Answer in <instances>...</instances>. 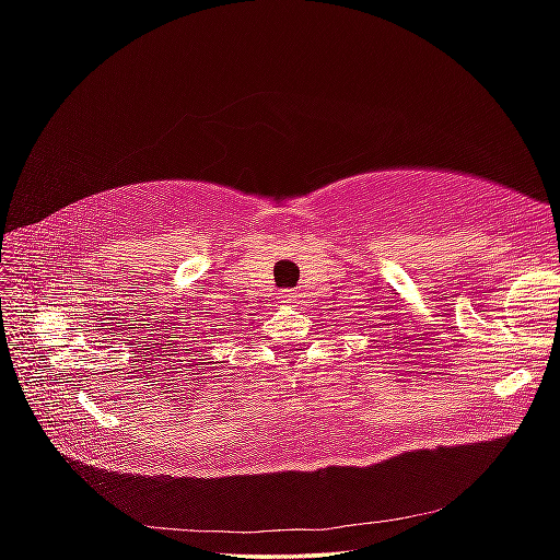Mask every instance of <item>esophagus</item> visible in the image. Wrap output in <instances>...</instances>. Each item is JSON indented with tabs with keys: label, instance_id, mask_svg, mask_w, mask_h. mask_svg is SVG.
<instances>
[{
	"label": "esophagus",
	"instance_id": "esophagus-1",
	"mask_svg": "<svg viewBox=\"0 0 560 560\" xmlns=\"http://www.w3.org/2000/svg\"><path fill=\"white\" fill-rule=\"evenodd\" d=\"M280 301L282 303H296V292L294 290H282L280 292Z\"/></svg>",
	"mask_w": 560,
	"mask_h": 560
}]
</instances>
